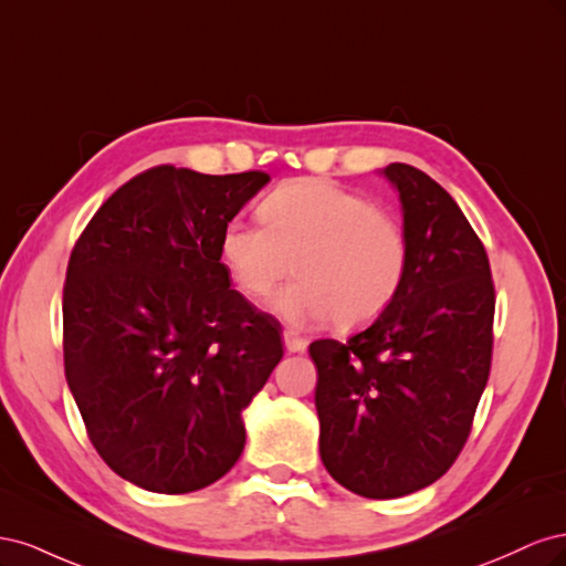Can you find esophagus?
Here are the masks:
<instances>
[{
  "label": "esophagus",
  "instance_id": "1",
  "mask_svg": "<svg viewBox=\"0 0 566 566\" xmlns=\"http://www.w3.org/2000/svg\"><path fill=\"white\" fill-rule=\"evenodd\" d=\"M283 345H285V352H290V354H302L306 349V339H302L293 331H285L283 333Z\"/></svg>",
  "mask_w": 566,
  "mask_h": 566
}]
</instances>
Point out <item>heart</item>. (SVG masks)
Here are the masks:
<instances>
[{
    "instance_id": "heart-1",
    "label": "heart",
    "mask_w": 566,
    "mask_h": 566,
    "mask_svg": "<svg viewBox=\"0 0 566 566\" xmlns=\"http://www.w3.org/2000/svg\"><path fill=\"white\" fill-rule=\"evenodd\" d=\"M261 224L231 219L219 256L241 293L262 297L293 269L300 279L273 295L290 323L333 318L339 328L378 318L408 269L401 224L375 205L325 179L281 184L260 205Z\"/></svg>"
}]
</instances>
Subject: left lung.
I'll return each mask as SVG.
<instances>
[{"instance_id": "obj_1", "label": "left lung", "mask_w": 566, "mask_h": 566, "mask_svg": "<svg viewBox=\"0 0 566 566\" xmlns=\"http://www.w3.org/2000/svg\"><path fill=\"white\" fill-rule=\"evenodd\" d=\"M408 269L397 297L347 342L316 339L321 460L364 499L434 484L470 434L491 370L493 281L458 202L420 169L391 163Z\"/></svg>"}]
</instances>
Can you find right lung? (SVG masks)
<instances>
[{"mask_svg": "<svg viewBox=\"0 0 566 566\" xmlns=\"http://www.w3.org/2000/svg\"><path fill=\"white\" fill-rule=\"evenodd\" d=\"M269 179L153 167L101 205L67 262V387L98 455L146 491L224 476L283 358L281 323L231 290L219 256L221 229Z\"/></svg>", "mask_w": 566, "mask_h": 566, "instance_id": "add662e5", "label": "right lung"}]
</instances>
